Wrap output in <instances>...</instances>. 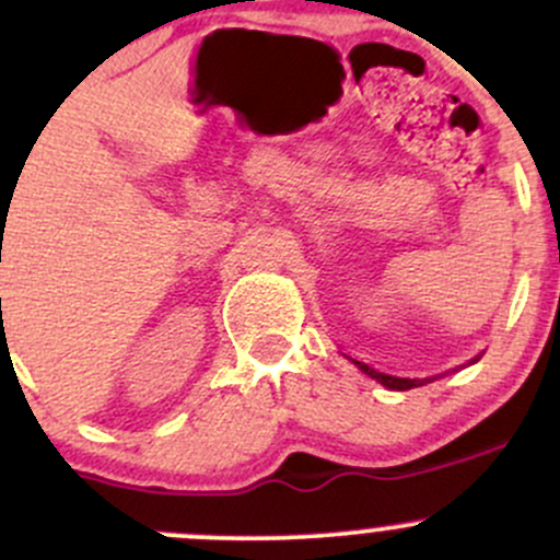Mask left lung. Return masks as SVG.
I'll return each mask as SVG.
<instances>
[{
  "label": "left lung",
  "instance_id": "left-lung-1",
  "mask_svg": "<svg viewBox=\"0 0 560 560\" xmlns=\"http://www.w3.org/2000/svg\"><path fill=\"white\" fill-rule=\"evenodd\" d=\"M350 359V355H348ZM477 359H480V355H477ZM477 359H471V364H475ZM353 361L355 366L361 369V372L364 374H369V377L372 380H377L380 385H385V388H390V390H409V388H418V385H425V383H431V380H436V377H396V374H385V372H380V369H374V366H369V364H364V361H355V359H350Z\"/></svg>",
  "mask_w": 560,
  "mask_h": 560
}]
</instances>
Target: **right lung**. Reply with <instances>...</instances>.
I'll return each mask as SVG.
<instances>
[{"instance_id": "1", "label": "right lung", "mask_w": 560, "mask_h": 560, "mask_svg": "<svg viewBox=\"0 0 560 560\" xmlns=\"http://www.w3.org/2000/svg\"><path fill=\"white\" fill-rule=\"evenodd\" d=\"M0 302H2V299H0Z\"/></svg>"}]
</instances>
